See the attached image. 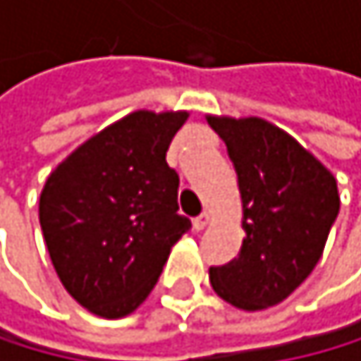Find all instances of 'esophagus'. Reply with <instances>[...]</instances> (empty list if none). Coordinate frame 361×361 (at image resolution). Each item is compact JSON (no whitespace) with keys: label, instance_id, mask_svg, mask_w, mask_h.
I'll list each match as a JSON object with an SVG mask.
<instances>
[{"label":"esophagus","instance_id":"obj_1","mask_svg":"<svg viewBox=\"0 0 361 361\" xmlns=\"http://www.w3.org/2000/svg\"><path fill=\"white\" fill-rule=\"evenodd\" d=\"M207 225H209V214H207V212H202L200 216L194 218V229H196V231H202Z\"/></svg>","mask_w":361,"mask_h":361}]
</instances>
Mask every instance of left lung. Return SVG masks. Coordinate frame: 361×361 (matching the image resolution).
<instances>
[{"mask_svg":"<svg viewBox=\"0 0 361 361\" xmlns=\"http://www.w3.org/2000/svg\"><path fill=\"white\" fill-rule=\"evenodd\" d=\"M238 174L245 240L209 269L214 291L243 311L276 307L309 278L340 212L331 171L293 136L258 116H207Z\"/></svg>","mask_w":361,"mask_h":361,"instance_id":"left-lung-1","label":"left lung"}]
</instances>
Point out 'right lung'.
Masks as SVG:
<instances>
[{"instance_id":"right-lung-1","label":"right lung","mask_w":361,"mask_h":361,"mask_svg":"<svg viewBox=\"0 0 361 361\" xmlns=\"http://www.w3.org/2000/svg\"><path fill=\"white\" fill-rule=\"evenodd\" d=\"M187 112L138 110L87 138L48 176L39 198L44 240L66 291L94 315L143 305L190 218L165 161Z\"/></svg>"}]
</instances>
